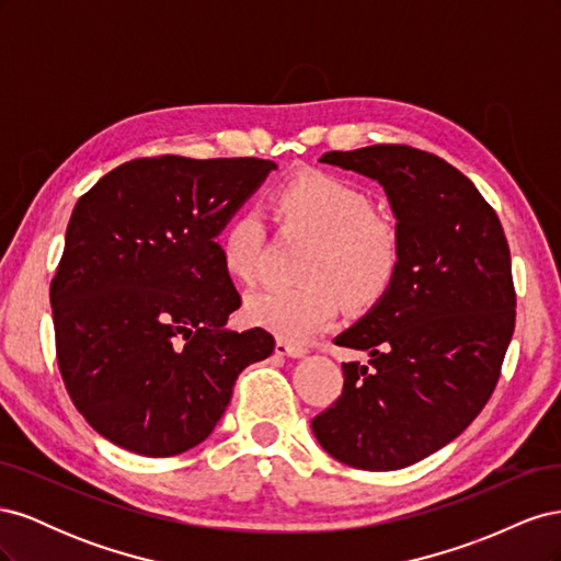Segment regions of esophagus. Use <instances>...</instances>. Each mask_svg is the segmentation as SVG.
<instances>
[{
    "label": "esophagus",
    "mask_w": 561,
    "mask_h": 561,
    "mask_svg": "<svg viewBox=\"0 0 561 561\" xmlns=\"http://www.w3.org/2000/svg\"><path fill=\"white\" fill-rule=\"evenodd\" d=\"M276 353L278 355H287V358H301V355H307V346L297 344V342H285V339H278V342H276Z\"/></svg>",
    "instance_id": "34e87169"
}]
</instances>
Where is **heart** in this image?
<instances>
[{
  "mask_svg": "<svg viewBox=\"0 0 561 561\" xmlns=\"http://www.w3.org/2000/svg\"><path fill=\"white\" fill-rule=\"evenodd\" d=\"M276 219L316 239L304 262L301 285H268L248 295L250 325L287 342H304L348 309H369L393 287L400 271V239L388 219L358 186L328 173L299 175L274 196ZM266 227L257 210L241 208L217 233L225 271L250 283L260 271Z\"/></svg>",
  "mask_w": 561,
  "mask_h": 561,
  "instance_id": "1",
  "label": "heart"
}]
</instances>
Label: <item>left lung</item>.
<instances>
[{"label": "left lung", "mask_w": 561, "mask_h": 561, "mask_svg": "<svg viewBox=\"0 0 561 561\" xmlns=\"http://www.w3.org/2000/svg\"><path fill=\"white\" fill-rule=\"evenodd\" d=\"M320 161L383 186L402 257L388 295L334 339L369 365H342V396L311 428L336 461L398 470L449 445L494 393L515 330L511 248L474 184L428 151L371 145Z\"/></svg>", "instance_id": "1"}]
</instances>
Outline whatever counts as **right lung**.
<instances>
[{"label":"right lung","instance_id":"add662e5","mask_svg":"<svg viewBox=\"0 0 561 561\" xmlns=\"http://www.w3.org/2000/svg\"><path fill=\"white\" fill-rule=\"evenodd\" d=\"M271 171L250 157L135 159L77 201L50 280L56 355L110 443L142 456L196 447L241 371L274 353L266 330L225 328L241 295L215 243Z\"/></svg>","mask_w":561,"mask_h":561}]
</instances>
